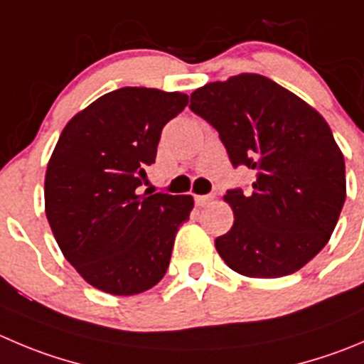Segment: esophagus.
<instances>
[{"instance_id":"1","label":"esophagus","mask_w":364,"mask_h":364,"mask_svg":"<svg viewBox=\"0 0 364 364\" xmlns=\"http://www.w3.org/2000/svg\"><path fill=\"white\" fill-rule=\"evenodd\" d=\"M213 198V195H195L196 205H205V203H209Z\"/></svg>"}]
</instances>
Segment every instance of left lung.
Instances as JSON below:
<instances>
[{
	"instance_id": "left-lung-1",
	"label": "left lung",
	"mask_w": 364,
	"mask_h": 364,
	"mask_svg": "<svg viewBox=\"0 0 364 364\" xmlns=\"http://www.w3.org/2000/svg\"><path fill=\"white\" fill-rule=\"evenodd\" d=\"M189 109L220 134L232 166L255 175L228 189L234 225L218 254L245 277L277 279L306 266L327 245L345 196V159L327 121L266 76L243 73L191 95Z\"/></svg>"
}]
</instances>
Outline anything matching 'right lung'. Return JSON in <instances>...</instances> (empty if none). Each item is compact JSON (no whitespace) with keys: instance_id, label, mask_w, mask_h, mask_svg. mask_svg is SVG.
I'll return each mask as SVG.
<instances>
[{"instance_id":"1","label":"right lung","mask_w":364,"mask_h":364,"mask_svg":"<svg viewBox=\"0 0 364 364\" xmlns=\"http://www.w3.org/2000/svg\"><path fill=\"white\" fill-rule=\"evenodd\" d=\"M188 95L123 87L76 114L62 130L44 180L46 216L64 257L100 291L154 288L171 259L193 198L143 193L161 132Z\"/></svg>"}]
</instances>
